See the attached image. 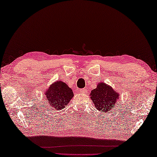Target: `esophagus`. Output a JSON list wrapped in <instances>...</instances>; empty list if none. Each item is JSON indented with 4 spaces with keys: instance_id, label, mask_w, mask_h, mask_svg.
I'll return each mask as SVG.
<instances>
[{
    "instance_id": "1",
    "label": "esophagus",
    "mask_w": 157,
    "mask_h": 157,
    "mask_svg": "<svg viewBox=\"0 0 157 157\" xmlns=\"http://www.w3.org/2000/svg\"><path fill=\"white\" fill-rule=\"evenodd\" d=\"M81 92H82V93H84V92H86V89H85V88L81 89Z\"/></svg>"
}]
</instances>
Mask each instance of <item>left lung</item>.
Returning <instances> with one entry per match:
<instances>
[{"label": "left lung", "instance_id": "obj_1", "mask_svg": "<svg viewBox=\"0 0 157 157\" xmlns=\"http://www.w3.org/2000/svg\"><path fill=\"white\" fill-rule=\"evenodd\" d=\"M90 99L97 110H101L105 113L114 109L119 99V93L115 91L111 86L100 82L97 88L91 91Z\"/></svg>", "mask_w": 157, "mask_h": 157}]
</instances>
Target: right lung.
Masks as SVG:
<instances>
[{"mask_svg": "<svg viewBox=\"0 0 157 157\" xmlns=\"http://www.w3.org/2000/svg\"><path fill=\"white\" fill-rule=\"evenodd\" d=\"M73 97L72 90L61 81L50 85L49 88L45 91L46 99L50 106L54 108L55 110L65 108Z\"/></svg>", "mask_w": 157, "mask_h": 157, "instance_id": "add662e5", "label": "right lung"}]
</instances>
